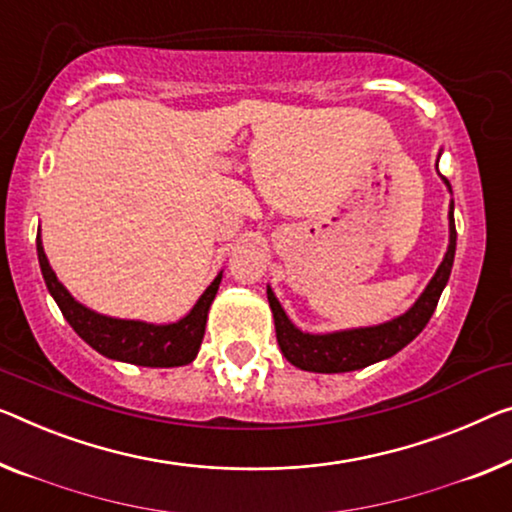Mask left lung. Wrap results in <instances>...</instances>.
I'll use <instances>...</instances> for the list:
<instances>
[{"mask_svg":"<svg viewBox=\"0 0 512 512\" xmlns=\"http://www.w3.org/2000/svg\"><path fill=\"white\" fill-rule=\"evenodd\" d=\"M448 218H451V243H448L444 262H441L437 273H434L430 285L425 287L421 299L414 303V308L404 312L402 317L393 319V322L372 326V329L340 331L326 335L301 333L289 322L285 310L280 308L278 299L269 289V305L273 310V319H276L278 345L287 361L308 372H349L361 370L365 365L398 354L402 347H407L425 329V324L430 322L432 312L439 303V296L444 292L448 278H451L457 239L453 204L451 211H448Z\"/></svg>","mask_w":512,"mask_h":512,"instance_id":"obj_1","label":"left lung"}]
</instances>
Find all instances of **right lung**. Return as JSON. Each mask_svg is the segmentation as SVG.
Instances as JSON below:
<instances>
[{
  "label": "right lung",
  "mask_w": 512,
  "mask_h": 512,
  "mask_svg": "<svg viewBox=\"0 0 512 512\" xmlns=\"http://www.w3.org/2000/svg\"><path fill=\"white\" fill-rule=\"evenodd\" d=\"M36 250L43 280L50 294L55 296L61 315L98 354L117 358V361L147 365V368H174V365L190 363L197 356V349H200L204 338V326H207L209 305L218 292L220 276L211 282L207 292L200 296L195 308L181 322L154 326L103 317L80 305L57 280L55 271L50 269L48 257H45L41 246V236H36Z\"/></svg>",
  "instance_id": "right-lung-1"
}]
</instances>
